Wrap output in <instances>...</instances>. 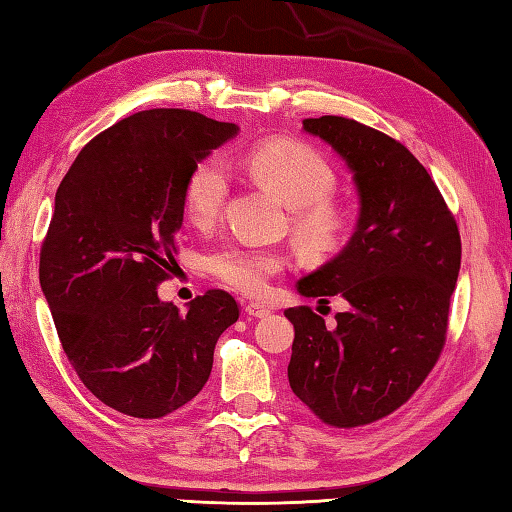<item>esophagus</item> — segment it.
Here are the masks:
<instances>
[{
    "instance_id": "34e87169",
    "label": "esophagus",
    "mask_w": 512,
    "mask_h": 512,
    "mask_svg": "<svg viewBox=\"0 0 512 512\" xmlns=\"http://www.w3.org/2000/svg\"><path fill=\"white\" fill-rule=\"evenodd\" d=\"M246 314L248 317H257V319H264L270 314V308L262 306V303H248L246 306Z\"/></svg>"
}]
</instances>
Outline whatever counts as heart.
<instances>
[{
	"instance_id": "heart-1",
	"label": "heart",
	"mask_w": 512,
	"mask_h": 512,
	"mask_svg": "<svg viewBox=\"0 0 512 512\" xmlns=\"http://www.w3.org/2000/svg\"><path fill=\"white\" fill-rule=\"evenodd\" d=\"M246 167L257 182L290 206L292 231L303 250L328 255L341 246L350 228V215L330 200L336 173L317 149L295 140H270L248 151ZM228 182L231 176L226 162L217 156L202 160L191 171L182 200L193 224L206 226L220 215ZM209 268L226 286L257 295L268 286L270 277L286 268V257L268 248L224 244L209 255Z\"/></svg>"
}]
</instances>
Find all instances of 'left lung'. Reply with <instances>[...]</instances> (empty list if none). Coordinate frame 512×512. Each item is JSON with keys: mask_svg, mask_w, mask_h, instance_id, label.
I'll return each instance as SVG.
<instances>
[{"mask_svg": "<svg viewBox=\"0 0 512 512\" xmlns=\"http://www.w3.org/2000/svg\"><path fill=\"white\" fill-rule=\"evenodd\" d=\"M303 129L339 154L358 193L350 242L297 281L303 297H343L334 328L308 306L288 308L295 396L350 429L389 416L436 365L447 339L462 242L447 202L398 140L343 116L306 118Z\"/></svg>", "mask_w": 512, "mask_h": 512, "instance_id": "left-lung-1", "label": "left lung"}]
</instances>
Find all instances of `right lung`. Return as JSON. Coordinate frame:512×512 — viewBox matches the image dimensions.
Returning <instances> with one entry per match:
<instances>
[{
	"label": "right lung",
	"instance_id": "obj_1",
	"mask_svg": "<svg viewBox=\"0 0 512 512\" xmlns=\"http://www.w3.org/2000/svg\"><path fill=\"white\" fill-rule=\"evenodd\" d=\"M237 132L189 110L138 112L92 138L54 195L41 290L74 372L125 416L162 418L198 396L239 317L224 290L187 312L158 299L176 266L184 184Z\"/></svg>",
	"mask_w": 512,
	"mask_h": 512
}]
</instances>
